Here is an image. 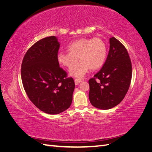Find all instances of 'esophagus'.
<instances>
[{
    "label": "esophagus",
    "instance_id": "1",
    "mask_svg": "<svg viewBox=\"0 0 152 152\" xmlns=\"http://www.w3.org/2000/svg\"><path fill=\"white\" fill-rule=\"evenodd\" d=\"M74 81H75V84L76 85H77V84H79V83H80V82H82V80H81V79H75L74 80Z\"/></svg>",
    "mask_w": 152,
    "mask_h": 152
}]
</instances>
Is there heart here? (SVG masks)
Segmentation results:
<instances>
[{
	"label": "heart",
	"mask_w": 152,
	"mask_h": 152,
	"mask_svg": "<svg viewBox=\"0 0 152 152\" xmlns=\"http://www.w3.org/2000/svg\"><path fill=\"white\" fill-rule=\"evenodd\" d=\"M68 50L58 54V61L64 66L70 68L79 58L80 62L69 71L70 75L77 78L84 77L89 69L96 70L102 67L107 54V45L98 37L77 39L68 45Z\"/></svg>",
	"instance_id": "b5f03b06"
}]
</instances>
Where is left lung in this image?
Returning a JSON list of instances; mask_svg holds the SVG:
<instances>
[{
  "mask_svg": "<svg viewBox=\"0 0 152 152\" xmlns=\"http://www.w3.org/2000/svg\"><path fill=\"white\" fill-rule=\"evenodd\" d=\"M131 77V61L127 50L112 37L110 38V50L104 64L89 80L91 104L102 110L115 107L125 97Z\"/></svg>",
  "mask_w": 152,
  "mask_h": 152,
  "instance_id": "obj_1",
  "label": "left lung"
}]
</instances>
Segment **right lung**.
I'll return each mask as SVG.
<instances>
[{
  "mask_svg": "<svg viewBox=\"0 0 152 152\" xmlns=\"http://www.w3.org/2000/svg\"><path fill=\"white\" fill-rule=\"evenodd\" d=\"M60 46L55 36L35 43L27 50L21 64V80L28 97L41 111L56 115L65 111L72 102L75 83L59 67Z\"/></svg>",
  "mask_w": 152,
  "mask_h": 152,
  "instance_id": "obj_1",
  "label": "right lung"
}]
</instances>
